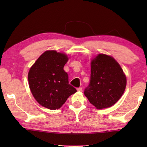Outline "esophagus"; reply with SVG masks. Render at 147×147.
Segmentation results:
<instances>
[{"instance_id":"esophagus-1","label":"esophagus","mask_w":147,"mask_h":147,"mask_svg":"<svg viewBox=\"0 0 147 147\" xmlns=\"http://www.w3.org/2000/svg\"><path fill=\"white\" fill-rule=\"evenodd\" d=\"M77 91H82V88H78V89H77Z\"/></svg>"}]
</instances>
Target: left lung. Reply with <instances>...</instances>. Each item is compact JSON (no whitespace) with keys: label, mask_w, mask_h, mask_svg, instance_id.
I'll list each match as a JSON object with an SVG mask.
<instances>
[{"label":"left lung","mask_w":147,"mask_h":147,"mask_svg":"<svg viewBox=\"0 0 147 147\" xmlns=\"http://www.w3.org/2000/svg\"><path fill=\"white\" fill-rule=\"evenodd\" d=\"M91 66L90 82L84 94L96 108L111 107L125 90V74L113 57L104 54H99L92 59Z\"/></svg>","instance_id":"left-lung-1"}]
</instances>
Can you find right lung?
<instances>
[{
    "instance_id": "add662e5",
    "label": "right lung",
    "mask_w": 147,
    "mask_h": 147,
    "mask_svg": "<svg viewBox=\"0 0 147 147\" xmlns=\"http://www.w3.org/2000/svg\"><path fill=\"white\" fill-rule=\"evenodd\" d=\"M68 59L63 53L47 51L30 69V89L34 98L45 108L59 109L76 92L69 84L68 74L63 70Z\"/></svg>"
}]
</instances>
